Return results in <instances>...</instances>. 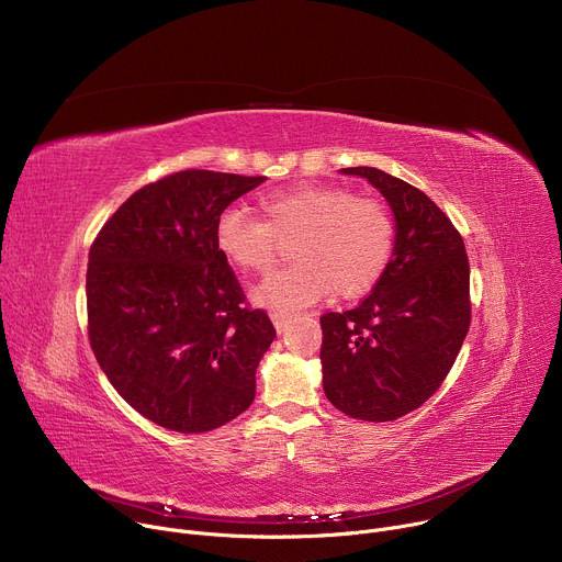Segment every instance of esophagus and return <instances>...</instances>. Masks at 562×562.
Segmentation results:
<instances>
[{
  "label": "esophagus",
  "instance_id": "esophagus-1",
  "mask_svg": "<svg viewBox=\"0 0 562 562\" xmlns=\"http://www.w3.org/2000/svg\"><path fill=\"white\" fill-rule=\"evenodd\" d=\"M271 319H273V327H276L278 334H284V331L289 329V325H291L289 317H284V315H280V313H273Z\"/></svg>",
  "mask_w": 562,
  "mask_h": 562
}]
</instances>
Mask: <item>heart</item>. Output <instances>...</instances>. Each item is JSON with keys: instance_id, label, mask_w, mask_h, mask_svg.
<instances>
[{"instance_id": "heart-1", "label": "heart", "mask_w": 562, "mask_h": 562, "mask_svg": "<svg viewBox=\"0 0 562 562\" xmlns=\"http://www.w3.org/2000/svg\"><path fill=\"white\" fill-rule=\"evenodd\" d=\"M265 222L226 209L215 222V247L243 273H267L291 243L293 267L273 273L251 293L254 302L291 315L331 291L358 297L375 286L395 247L391 211L345 187L297 184L262 195Z\"/></svg>"}]
</instances>
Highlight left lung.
<instances>
[{
	"label": "left lung",
	"instance_id": "8db88e82",
	"mask_svg": "<svg viewBox=\"0 0 562 562\" xmlns=\"http://www.w3.org/2000/svg\"><path fill=\"white\" fill-rule=\"evenodd\" d=\"M340 173L382 193L395 247L356 308L319 317L323 384L342 414L389 423L423 407L458 358L471 319L469 260L451 220L420 189L373 167Z\"/></svg>",
	"mask_w": 562,
	"mask_h": 562
}]
</instances>
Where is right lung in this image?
Listing matches in <instances>:
<instances>
[{
	"mask_svg": "<svg viewBox=\"0 0 562 562\" xmlns=\"http://www.w3.org/2000/svg\"><path fill=\"white\" fill-rule=\"evenodd\" d=\"M267 178L189 169L135 191L89 254L91 349L109 382L150 423L202 434L256 397L276 338L215 247L224 209Z\"/></svg>",
	"mask_w": 562,
	"mask_h": 562,
	"instance_id": "right-lung-1",
	"label": "right lung"
}]
</instances>
